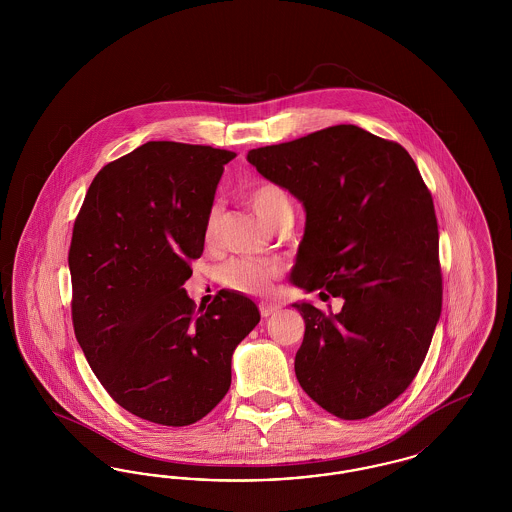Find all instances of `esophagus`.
Masks as SVG:
<instances>
[{
    "label": "esophagus",
    "instance_id": "1",
    "mask_svg": "<svg viewBox=\"0 0 512 512\" xmlns=\"http://www.w3.org/2000/svg\"><path fill=\"white\" fill-rule=\"evenodd\" d=\"M278 311H280V305H276V303H261V305H259L261 317H270V315H274V313H278Z\"/></svg>",
    "mask_w": 512,
    "mask_h": 512
}]
</instances>
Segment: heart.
<instances>
[{"label": "heart", "instance_id": "obj_1", "mask_svg": "<svg viewBox=\"0 0 512 512\" xmlns=\"http://www.w3.org/2000/svg\"><path fill=\"white\" fill-rule=\"evenodd\" d=\"M247 205L253 213L268 224L276 228L286 217H293L292 201L288 194L272 184V182H259L245 194ZM219 236V209H211L205 222V242L215 244ZM282 272V265L274 261H257V259H234L220 272V280L226 288L234 292L259 295L267 293Z\"/></svg>", "mask_w": 512, "mask_h": 512}]
</instances>
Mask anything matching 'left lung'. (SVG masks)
I'll return each instance as SVG.
<instances>
[{"mask_svg":"<svg viewBox=\"0 0 512 512\" xmlns=\"http://www.w3.org/2000/svg\"><path fill=\"white\" fill-rule=\"evenodd\" d=\"M247 161L305 207L293 286L343 299L340 313L293 303L301 388L343 420L378 413L411 386L441 315L438 220L413 157L338 124Z\"/></svg>","mask_w":512,"mask_h":512,"instance_id":"left-lung-1","label":"left lung"}]
</instances>
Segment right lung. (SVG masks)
<instances>
[{"label":"right lung","instance_id":"right-lung-1","mask_svg":"<svg viewBox=\"0 0 512 512\" xmlns=\"http://www.w3.org/2000/svg\"><path fill=\"white\" fill-rule=\"evenodd\" d=\"M234 151L147 142L105 165L74 220L73 324L101 386L163 426L211 413L232 382V353L259 324L257 305L220 290L195 309L182 288L205 244Z\"/></svg>","mask_w":512,"mask_h":512}]
</instances>
